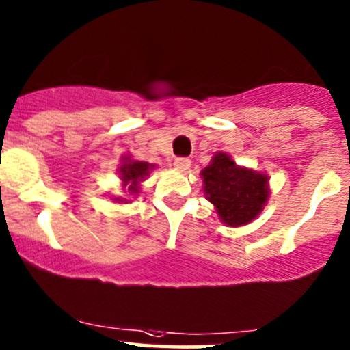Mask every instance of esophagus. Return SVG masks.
I'll return each mask as SVG.
<instances>
[{
    "label": "esophagus",
    "mask_w": 350,
    "mask_h": 350,
    "mask_svg": "<svg viewBox=\"0 0 350 350\" xmlns=\"http://www.w3.org/2000/svg\"><path fill=\"white\" fill-rule=\"evenodd\" d=\"M174 165L178 170H188L189 165H191V161L188 157H176L174 161Z\"/></svg>",
    "instance_id": "esophagus-1"
}]
</instances>
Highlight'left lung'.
<instances>
[{"instance_id":"left-lung-1","label":"left lung","mask_w":350,"mask_h":350,"mask_svg":"<svg viewBox=\"0 0 350 350\" xmlns=\"http://www.w3.org/2000/svg\"><path fill=\"white\" fill-rule=\"evenodd\" d=\"M201 175L206 198L230 226L246 225L256 219L269 198V178L238 167L225 152L217 154Z\"/></svg>"}]
</instances>
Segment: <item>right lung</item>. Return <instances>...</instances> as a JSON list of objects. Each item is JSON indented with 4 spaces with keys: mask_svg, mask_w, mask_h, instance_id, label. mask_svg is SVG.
<instances>
[{
    "mask_svg": "<svg viewBox=\"0 0 350 350\" xmlns=\"http://www.w3.org/2000/svg\"><path fill=\"white\" fill-rule=\"evenodd\" d=\"M154 165L148 164V162H138V161H126L120 167V176L124 180L125 185H129V193L138 194V185L143 178H146L149 174V169H152ZM122 201V199H119ZM126 201V199H125Z\"/></svg>",
    "mask_w": 350,
    "mask_h": 350,
    "instance_id": "add662e5",
    "label": "right lung"
}]
</instances>
